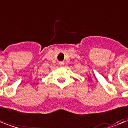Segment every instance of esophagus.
<instances>
[{"mask_svg":"<svg viewBox=\"0 0 128 128\" xmlns=\"http://www.w3.org/2000/svg\"><path fill=\"white\" fill-rule=\"evenodd\" d=\"M64 62H59V65H60V66H64Z\"/></svg>","mask_w":128,"mask_h":128,"instance_id":"esophagus-1","label":"esophagus"}]
</instances>
